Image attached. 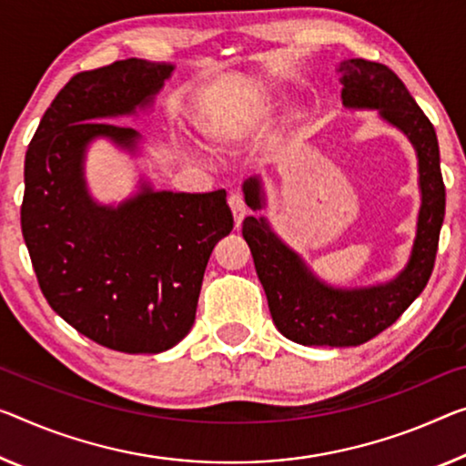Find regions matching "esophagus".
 I'll list each match as a JSON object with an SVG mask.
<instances>
[{"label": "esophagus", "mask_w": 466, "mask_h": 466, "mask_svg": "<svg viewBox=\"0 0 466 466\" xmlns=\"http://www.w3.org/2000/svg\"><path fill=\"white\" fill-rule=\"evenodd\" d=\"M228 208L233 212L235 227H239L243 217H246V202H243V196L239 191H233L231 196H228Z\"/></svg>", "instance_id": "34e87169"}]
</instances>
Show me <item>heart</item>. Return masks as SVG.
<instances>
[{
	"label": "heart",
	"instance_id": "obj_1",
	"mask_svg": "<svg viewBox=\"0 0 466 466\" xmlns=\"http://www.w3.org/2000/svg\"><path fill=\"white\" fill-rule=\"evenodd\" d=\"M264 118H267V106L260 102H248L235 106V108L212 112L202 128L214 146L228 147L256 131L264 123Z\"/></svg>",
	"mask_w": 466,
	"mask_h": 466
}]
</instances>
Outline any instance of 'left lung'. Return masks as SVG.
Returning a JSON list of instances; mask_svg holds the SVG:
<instances>
[{
    "mask_svg": "<svg viewBox=\"0 0 466 466\" xmlns=\"http://www.w3.org/2000/svg\"><path fill=\"white\" fill-rule=\"evenodd\" d=\"M338 73L346 108L379 110V116L400 128L417 149L420 210L410 260L402 273L388 283L356 289L331 288L312 275L302 258L277 238L264 217L243 220V239L252 252L273 323L285 338L302 346H360L396 323L431 277L446 214L438 135L406 85L385 64L362 58L343 60ZM243 196L249 208L262 210L260 178H248Z\"/></svg>",
    "mask_w": 466,
    "mask_h": 466,
    "instance_id": "8db88e82",
    "label": "left lung"
}]
</instances>
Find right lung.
<instances>
[{
  "instance_id": "obj_1",
  "label": "right lung",
  "mask_w": 466,
  "mask_h": 466,
  "mask_svg": "<svg viewBox=\"0 0 466 466\" xmlns=\"http://www.w3.org/2000/svg\"><path fill=\"white\" fill-rule=\"evenodd\" d=\"M173 64L139 58L78 73L43 114L25 158L23 238L47 304L78 333L125 354L177 346L196 320L206 264L231 233L227 191H154L123 204L89 196L87 146L135 152L141 135L106 118L152 104Z\"/></svg>"
}]
</instances>
